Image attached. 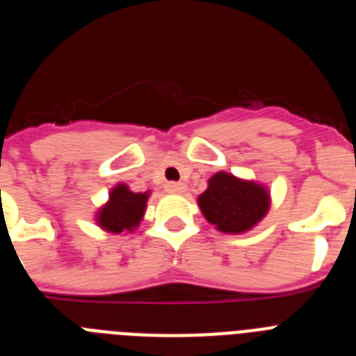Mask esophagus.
<instances>
[{
    "label": "esophagus",
    "mask_w": 356,
    "mask_h": 356,
    "mask_svg": "<svg viewBox=\"0 0 356 356\" xmlns=\"http://www.w3.org/2000/svg\"><path fill=\"white\" fill-rule=\"evenodd\" d=\"M165 191L171 194H180L185 191V185L178 184V181H168V184H165Z\"/></svg>",
    "instance_id": "34e87169"
}]
</instances>
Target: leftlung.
Instances as JSON below:
<instances>
[{
	"label": "left lung",
	"mask_w": 356,
	"mask_h": 356,
	"mask_svg": "<svg viewBox=\"0 0 356 356\" xmlns=\"http://www.w3.org/2000/svg\"><path fill=\"white\" fill-rule=\"evenodd\" d=\"M201 212L207 221L226 234H241L266 216L269 194L253 181H242L226 172H217L209 180V188L201 194Z\"/></svg>",
	"instance_id": "left-lung-1"
}]
</instances>
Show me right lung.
<instances>
[{
  "label": "right lung",
  "mask_w": 356,
  "mask_h": 356,
  "mask_svg": "<svg viewBox=\"0 0 356 356\" xmlns=\"http://www.w3.org/2000/svg\"><path fill=\"white\" fill-rule=\"evenodd\" d=\"M147 193H131L127 185H118L110 193V201L102 209L97 216V222L102 228L121 234L124 229H134L143 219L144 209H146Z\"/></svg>",
  "instance_id": "add662e5"
}]
</instances>
